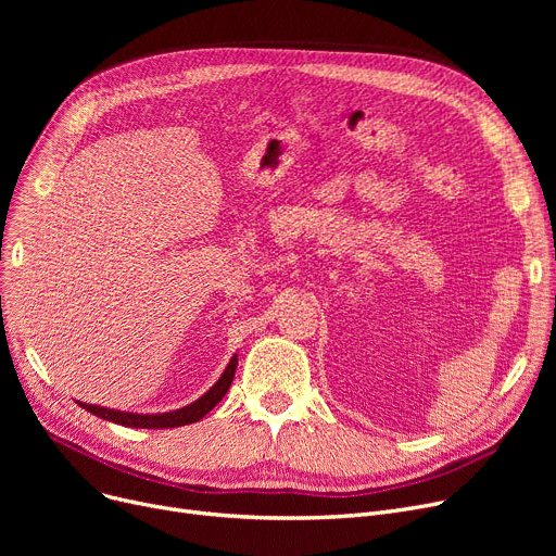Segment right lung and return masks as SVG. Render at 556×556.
Returning <instances> with one entry per match:
<instances>
[{"label": "right lung", "instance_id": "1", "mask_svg": "<svg viewBox=\"0 0 556 556\" xmlns=\"http://www.w3.org/2000/svg\"><path fill=\"white\" fill-rule=\"evenodd\" d=\"M237 363L239 358L231 356L229 365L225 367L223 376L216 381V386L204 392L198 401H193L191 405L180 407V410L173 413H162V415H135V413H119V410H110V407H101V405H90V403H78L80 407H85L87 413H92L105 421L112 424H122L126 428H178V426H187V424H195L200 421L204 415L218 405V401L227 394L231 381H233V371H237Z\"/></svg>", "mask_w": 556, "mask_h": 556}]
</instances>
